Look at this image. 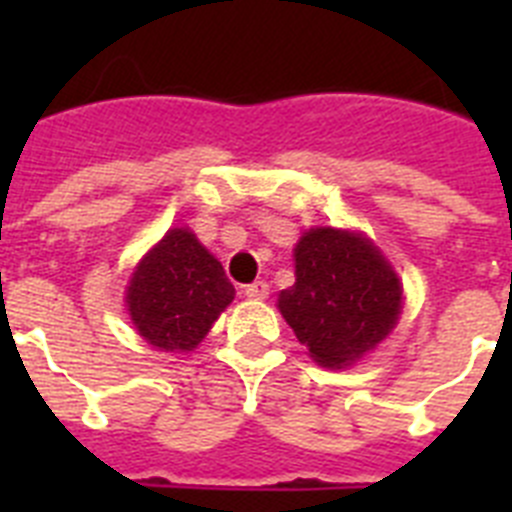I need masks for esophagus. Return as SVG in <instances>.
Listing matches in <instances>:
<instances>
[{
	"instance_id": "1",
	"label": "esophagus",
	"mask_w": 512,
	"mask_h": 512,
	"mask_svg": "<svg viewBox=\"0 0 512 512\" xmlns=\"http://www.w3.org/2000/svg\"><path fill=\"white\" fill-rule=\"evenodd\" d=\"M248 300H266L269 297V284L266 282H253L246 287Z\"/></svg>"
}]
</instances>
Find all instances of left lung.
I'll use <instances>...</instances> for the list:
<instances>
[{
	"instance_id": "obj_1",
	"label": "left lung",
	"mask_w": 512,
	"mask_h": 512,
	"mask_svg": "<svg viewBox=\"0 0 512 512\" xmlns=\"http://www.w3.org/2000/svg\"><path fill=\"white\" fill-rule=\"evenodd\" d=\"M277 307L312 359L346 369L390 336L402 287L366 235L310 228L295 246V284L279 292Z\"/></svg>"
}]
</instances>
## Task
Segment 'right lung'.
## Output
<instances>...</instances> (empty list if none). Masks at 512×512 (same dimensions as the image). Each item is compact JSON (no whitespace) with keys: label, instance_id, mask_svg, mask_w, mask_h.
<instances>
[{"label":"right lung","instance_id":"obj_1","mask_svg":"<svg viewBox=\"0 0 512 512\" xmlns=\"http://www.w3.org/2000/svg\"><path fill=\"white\" fill-rule=\"evenodd\" d=\"M233 297L223 264L197 235L171 228L135 266L125 305L153 348L182 354L200 346Z\"/></svg>","mask_w":512,"mask_h":512}]
</instances>
